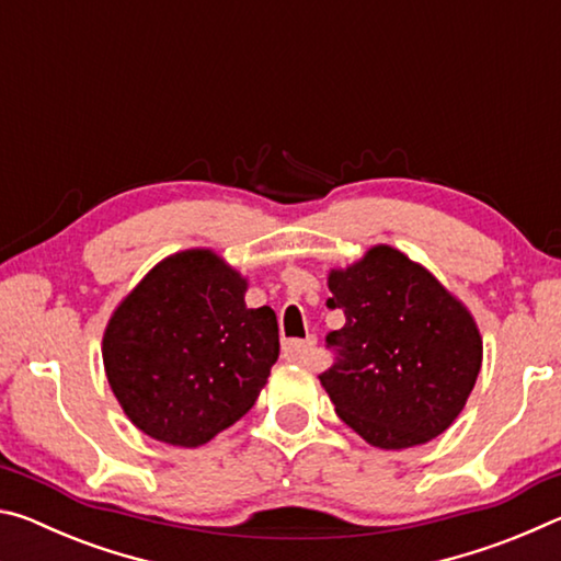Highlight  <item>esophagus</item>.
<instances>
[{
  "mask_svg": "<svg viewBox=\"0 0 561 561\" xmlns=\"http://www.w3.org/2000/svg\"><path fill=\"white\" fill-rule=\"evenodd\" d=\"M314 344H317V339H307V341L291 339V341H284V344H282V356L287 358V360H294V364H307L309 354H311V351H314Z\"/></svg>",
  "mask_w": 561,
  "mask_h": 561,
  "instance_id": "obj_1",
  "label": "esophagus"
}]
</instances>
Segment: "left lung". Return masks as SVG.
<instances>
[{"instance_id":"left-lung-1","label":"left lung","mask_w":561,"mask_h":561,"mask_svg":"<svg viewBox=\"0 0 561 561\" xmlns=\"http://www.w3.org/2000/svg\"><path fill=\"white\" fill-rule=\"evenodd\" d=\"M327 301L346 324L327 336L336 364L319 376L351 431L381 450L438 438L468 403L482 366L470 309L391 244L329 272Z\"/></svg>"}]
</instances>
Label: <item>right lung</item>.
Wrapping results in <instances>:
<instances>
[{
  "mask_svg": "<svg viewBox=\"0 0 561 561\" xmlns=\"http://www.w3.org/2000/svg\"><path fill=\"white\" fill-rule=\"evenodd\" d=\"M247 277L205 247L158 262L103 331V368L128 421L197 448L250 411L279 358L277 314L247 309Z\"/></svg>",
  "mask_w": 561,
  "mask_h": 561,
  "instance_id": "right-lung-1",
  "label": "right lung"
}]
</instances>
